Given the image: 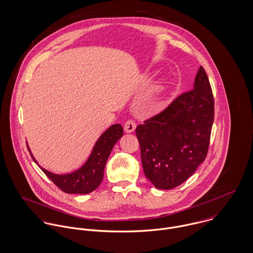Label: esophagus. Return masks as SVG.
Returning a JSON list of instances; mask_svg holds the SVG:
<instances>
[{
	"mask_svg": "<svg viewBox=\"0 0 253 253\" xmlns=\"http://www.w3.org/2000/svg\"><path fill=\"white\" fill-rule=\"evenodd\" d=\"M135 127H136V125H135L134 121L128 120L127 122H126L124 128H125V131H126V132L130 133V132H132V131L135 129Z\"/></svg>",
	"mask_w": 253,
	"mask_h": 253,
	"instance_id": "obj_1",
	"label": "esophagus"
}]
</instances>
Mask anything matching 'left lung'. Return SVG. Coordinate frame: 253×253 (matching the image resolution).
I'll list each match as a JSON object with an SVG mask.
<instances>
[{
  "mask_svg": "<svg viewBox=\"0 0 253 253\" xmlns=\"http://www.w3.org/2000/svg\"><path fill=\"white\" fill-rule=\"evenodd\" d=\"M213 119L212 90L201 66L193 89L137 126L145 176L156 188L169 190L192 176L207 157Z\"/></svg>",
  "mask_w": 253,
  "mask_h": 253,
  "instance_id": "left-lung-1",
  "label": "left lung"
}]
</instances>
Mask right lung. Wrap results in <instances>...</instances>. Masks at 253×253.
<instances>
[{
    "instance_id": "add662e5",
    "label": "right lung",
    "mask_w": 253,
    "mask_h": 253,
    "mask_svg": "<svg viewBox=\"0 0 253 253\" xmlns=\"http://www.w3.org/2000/svg\"><path fill=\"white\" fill-rule=\"evenodd\" d=\"M123 135L124 129L120 124L111 126L97 139L84 166L67 174H55L42 169L38 165L28 145L27 148L33 161L60 190L67 194H88L94 191L102 182L109 155L114 145Z\"/></svg>"
}]
</instances>
